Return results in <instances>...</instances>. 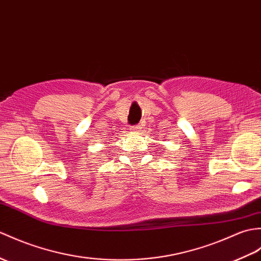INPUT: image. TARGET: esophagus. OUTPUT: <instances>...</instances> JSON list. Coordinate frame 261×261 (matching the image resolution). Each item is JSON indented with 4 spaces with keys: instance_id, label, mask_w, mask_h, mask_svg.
Here are the masks:
<instances>
[{
    "instance_id": "esophagus-1",
    "label": "esophagus",
    "mask_w": 261,
    "mask_h": 261,
    "mask_svg": "<svg viewBox=\"0 0 261 261\" xmlns=\"http://www.w3.org/2000/svg\"><path fill=\"white\" fill-rule=\"evenodd\" d=\"M131 129H132V131L135 132V133H139L142 128H141V126H139V125H135V126H132Z\"/></svg>"
}]
</instances>
